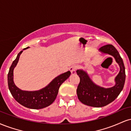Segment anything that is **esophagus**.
<instances>
[{"label": "esophagus", "instance_id": "1", "mask_svg": "<svg viewBox=\"0 0 131 131\" xmlns=\"http://www.w3.org/2000/svg\"><path fill=\"white\" fill-rule=\"evenodd\" d=\"M76 69H77V67L76 66H72V67L70 68V70L72 74H74L76 73Z\"/></svg>", "mask_w": 131, "mask_h": 131}]
</instances>
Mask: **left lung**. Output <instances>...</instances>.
<instances>
[{
  "label": "left lung",
  "mask_w": 131,
  "mask_h": 131,
  "mask_svg": "<svg viewBox=\"0 0 131 131\" xmlns=\"http://www.w3.org/2000/svg\"><path fill=\"white\" fill-rule=\"evenodd\" d=\"M99 50L102 54L113 57L119 66L120 70L115 79V85L108 88H103L94 83L85 71H76L80 78V82L76 91L78 99L83 104L93 107H102L114 101L122 91L126 79L124 63L115 47L110 44L105 45Z\"/></svg>",
  "instance_id": "8db88e82"
}]
</instances>
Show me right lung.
Segmentation results:
<instances>
[{"label": "right lung", "instance_id": "1", "mask_svg": "<svg viewBox=\"0 0 131 131\" xmlns=\"http://www.w3.org/2000/svg\"><path fill=\"white\" fill-rule=\"evenodd\" d=\"M24 49L18 54L16 59L13 61L8 74V85L13 98L19 104L31 109H42L52 104L55 101L58 90L61 84L70 77V71L57 76L47 86L39 91H23L15 84L13 81V70L18 62L19 57L23 51L28 49Z\"/></svg>", "mask_w": 131, "mask_h": 131}]
</instances>
